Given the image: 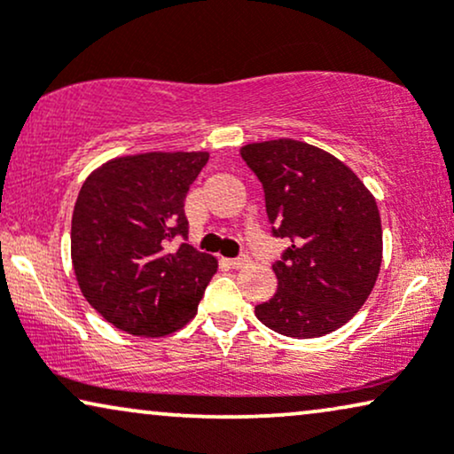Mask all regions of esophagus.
Wrapping results in <instances>:
<instances>
[{"label": "esophagus", "instance_id": "1", "mask_svg": "<svg viewBox=\"0 0 454 454\" xmlns=\"http://www.w3.org/2000/svg\"><path fill=\"white\" fill-rule=\"evenodd\" d=\"M250 262V258H248V254H241V256H238V258H231V261H229V264H231L233 269H241V267H246V264Z\"/></svg>", "mask_w": 454, "mask_h": 454}]
</instances>
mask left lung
<instances>
[{
  "mask_svg": "<svg viewBox=\"0 0 454 454\" xmlns=\"http://www.w3.org/2000/svg\"><path fill=\"white\" fill-rule=\"evenodd\" d=\"M264 192L273 238L290 239L273 270L278 292L254 313L287 338H319L348 323L381 267V221L361 179L315 145L294 139L239 150Z\"/></svg>",
  "mask_w": 454,
  "mask_h": 454,
  "instance_id": "left-lung-1",
  "label": "left lung"
}]
</instances>
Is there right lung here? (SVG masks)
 <instances>
[{
	"label": "right lung",
	"instance_id": "right-lung-1",
	"mask_svg": "<svg viewBox=\"0 0 454 454\" xmlns=\"http://www.w3.org/2000/svg\"><path fill=\"white\" fill-rule=\"evenodd\" d=\"M206 162L208 152L125 156L81 187L70 229L76 281L122 332L167 335L196 315L216 261L185 244L184 202Z\"/></svg>",
	"mask_w": 454,
	"mask_h": 454
}]
</instances>
